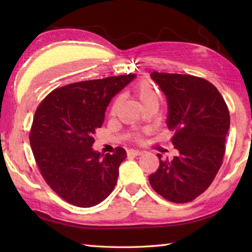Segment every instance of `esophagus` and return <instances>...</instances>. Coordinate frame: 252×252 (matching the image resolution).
Returning a JSON list of instances; mask_svg holds the SVG:
<instances>
[{"mask_svg":"<svg viewBox=\"0 0 252 252\" xmlns=\"http://www.w3.org/2000/svg\"><path fill=\"white\" fill-rule=\"evenodd\" d=\"M142 154H143V152H141V151H136V149H130V151L127 152V155H129V156H132V157L141 156Z\"/></svg>","mask_w":252,"mask_h":252,"instance_id":"esophagus-1","label":"esophagus"}]
</instances>
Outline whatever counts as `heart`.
I'll return each mask as SVG.
<instances>
[{
	"label": "heart",
	"mask_w": 252,
	"mask_h": 252,
	"mask_svg": "<svg viewBox=\"0 0 252 252\" xmlns=\"http://www.w3.org/2000/svg\"><path fill=\"white\" fill-rule=\"evenodd\" d=\"M133 91H134L135 96L142 105H145L153 100H158V92L156 91V88L148 81L138 82ZM118 101H119V99H116L114 106H112V110L117 107Z\"/></svg>",
	"instance_id": "1"
}]
</instances>
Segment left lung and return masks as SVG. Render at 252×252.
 Here are the masks:
<instances>
[{
    "mask_svg": "<svg viewBox=\"0 0 252 252\" xmlns=\"http://www.w3.org/2000/svg\"><path fill=\"white\" fill-rule=\"evenodd\" d=\"M151 78L167 98V126L179 155L170 161L158 154L159 168L149 183L165 199L189 202L210 186L221 167L229 112L220 92L205 79L156 71Z\"/></svg>",
    "mask_w": 252,
    "mask_h": 252,
    "instance_id": "8db88e82",
    "label": "left lung"
}]
</instances>
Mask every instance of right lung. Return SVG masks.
<instances>
[{"instance_id":"add662e5","label":"right lung","mask_w":252,"mask_h":252,"mask_svg":"<svg viewBox=\"0 0 252 252\" xmlns=\"http://www.w3.org/2000/svg\"><path fill=\"white\" fill-rule=\"evenodd\" d=\"M135 74L90 80L56 89L37 107L30 145L41 174L73 206L98 205L114 190L126 152L101 155L92 148L111 98Z\"/></svg>"}]
</instances>
